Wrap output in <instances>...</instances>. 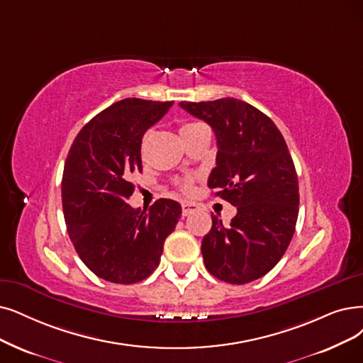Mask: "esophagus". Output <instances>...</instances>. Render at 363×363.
Segmentation results:
<instances>
[{"mask_svg":"<svg viewBox=\"0 0 363 363\" xmlns=\"http://www.w3.org/2000/svg\"><path fill=\"white\" fill-rule=\"evenodd\" d=\"M198 210V204H195V202H182V213L183 216H189L192 213H195Z\"/></svg>","mask_w":363,"mask_h":363,"instance_id":"34e87169","label":"esophagus"}]
</instances>
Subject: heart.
Returning <instances> with one entry per match:
<instances>
[{
  "label": "heart",
  "instance_id": "b5f03b06",
  "mask_svg": "<svg viewBox=\"0 0 363 363\" xmlns=\"http://www.w3.org/2000/svg\"><path fill=\"white\" fill-rule=\"evenodd\" d=\"M196 126H199V123H183V125L180 126V129H179V133H180L182 138L186 137L187 134H191ZM179 186H180V189H182L183 192H191V191H192V179H184V180H182V182L179 183Z\"/></svg>",
  "mask_w": 363,
  "mask_h": 363
}]
</instances>
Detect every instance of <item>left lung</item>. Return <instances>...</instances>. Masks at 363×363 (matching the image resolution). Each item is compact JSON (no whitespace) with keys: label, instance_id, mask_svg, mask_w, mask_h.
<instances>
[{"label":"left lung","instance_id":"obj_1","mask_svg":"<svg viewBox=\"0 0 363 363\" xmlns=\"http://www.w3.org/2000/svg\"><path fill=\"white\" fill-rule=\"evenodd\" d=\"M180 107L213 128L217 156L208 187L237 207L229 226L211 216L201 244L206 268L230 284L257 280L279 264L296 226L299 187L287 144L267 114L241 99Z\"/></svg>","mask_w":363,"mask_h":363}]
</instances>
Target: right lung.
I'll return each instance as SVG.
<instances>
[{
    "instance_id": "add662e5",
    "label": "right lung",
    "mask_w": 363,
    "mask_h": 363,
    "mask_svg": "<svg viewBox=\"0 0 363 363\" xmlns=\"http://www.w3.org/2000/svg\"><path fill=\"white\" fill-rule=\"evenodd\" d=\"M172 104L118 101L72 141L62 174V210L72 245L99 279L119 284L147 279L180 219L182 207L172 199H157L149 210L126 202L134 192L133 176L143 171V135Z\"/></svg>"
}]
</instances>
